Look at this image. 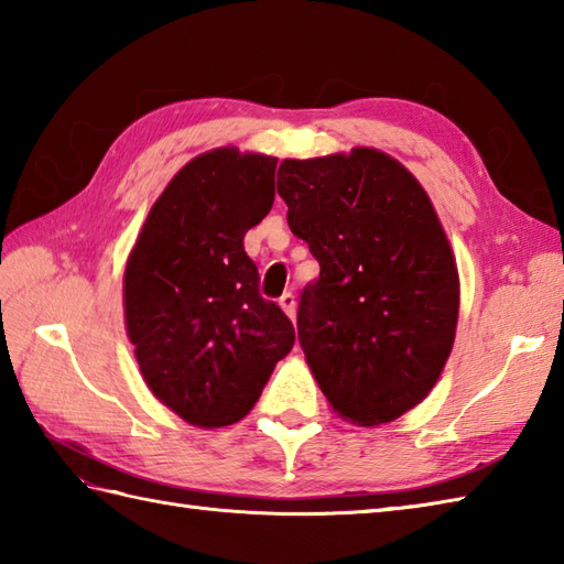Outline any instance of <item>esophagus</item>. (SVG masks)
I'll use <instances>...</instances> for the list:
<instances>
[{
	"label": "esophagus",
	"instance_id": "esophagus-1",
	"mask_svg": "<svg viewBox=\"0 0 564 564\" xmlns=\"http://www.w3.org/2000/svg\"><path fill=\"white\" fill-rule=\"evenodd\" d=\"M281 307L285 310V315H289L291 319H295V295L289 291V293H283L281 295Z\"/></svg>",
	"mask_w": 564,
	"mask_h": 564
}]
</instances>
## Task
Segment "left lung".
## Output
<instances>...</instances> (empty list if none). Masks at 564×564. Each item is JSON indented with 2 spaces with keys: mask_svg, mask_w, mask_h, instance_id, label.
<instances>
[{
  "mask_svg": "<svg viewBox=\"0 0 564 564\" xmlns=\"http://www.w3.org/2000/svg\"><path fill=\"white\" fill-rule=\"evenodd\" d=\"M279 196L319 261L297 341L334 412L386 424L434 388L458 322V269L426 191L388 154L283 160Z\"/></svg>",
  "mask_w": 564,
  "mask_h": 564,
  "instance_id": "8db88e82",
  "label": "left lung"
}]
</instances>
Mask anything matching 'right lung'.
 <instances>
[{
    "label": "right lung",
    "mask_w": 564,
    "mask_h": 564,
    "mask_svg": "<svg viewBox=\"0 0 564 564\" xmlns=\"http://www.w3.org/2000/svg\"><path fill=\"white\" fill-rule=\"evenodd\" d=\"M279 160L220 148L191 160L154 203L126 267V325L158 400L196 426L257 404L295 344L293 322L259 293L245 235L273 206Z\"/></svg>",
    "instance_id": "obj_1"
}]
</instances>
